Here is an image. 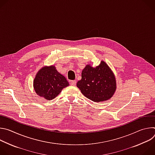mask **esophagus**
<instances>
[{"instance_id":"obj_1","label":"esophagus","mask_w":155,"mask_h":155,"mask_svg":"<svg viewBox=\"0 0 155 155\" xmlns=\"http://www.w3.org/2000/svg\"><path fill=\"white\" fill-rule=\"evenodd\" d=\"M72 86H75L76 84V80H72L71 82H70Z\"/></svg>"}]
</instances>
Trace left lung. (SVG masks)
Listing matches in <instances>:
<instances>
[{
    "label": "left lung",
    "mask_w": 155,
    "mask_h": 155,
    "mask_svg": "<svg viewBox=\"0 0 155 155\" xmlns=\"http://www.w3.org/2000/svg\"><path fill=\"white\" fill-rule=\"evenodd\" d=\"M81 93L94 102H103L111 98L115 92L117 83L114 74L103 61L93 68L87 65L77 83Z\"/></svg>",
    "instance_id": "left-lung-1"
}]
</instances>
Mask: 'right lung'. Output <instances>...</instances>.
<instances>
[{
    "instance_id": "obj_1",
    "label": "right lung",
    "mask_w": 155,
    "mask_h": 155,
    "mask_svg": "<svg viewBox=\"0 0 155 155\" xmlns=\"http://www.w3.org/2000/svg\"><path fill=\"white\" fill-rule=\"evenodd\" d=\"M69 85L65 77L59 74L54 65L40 69L34 80L35 93L47 100L55 98L63 88Z\"/></svg>"
}]
</instances>
